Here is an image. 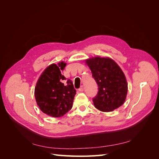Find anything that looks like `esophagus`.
<instances>
[{
    "label": "esophagus",
    "instance_id": "34e87169",
    "mask_svg": "<svg viewBox=\"0 0 159 159\" xmlns=\"http://www.w3.org/2000/svg\"><path fill=\"white\" fill-rule=\"evenodd\" d=\"M78 90H79V91H80V92H82V91H84V86H83V85H81V87H80V88Z\"/></svg>",
    "mask_w": 159,
    "mask_h": 159
}]
</instances>
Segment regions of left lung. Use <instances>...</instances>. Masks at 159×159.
<instances>
[{"label":"left lung","mask_w":159,"mask_h":159,"mask_svg":"<svg viewBox=\"0 0 159 159\" xmlns=\"http://www.w3.org/2000/svg\"><path fill=\"white\" fill-rule=\"evenodd\" d=\"M98 85V92L93 98L94 106L101 111L110 112L124 103L127 93V83L123 71L109 57H95L85 60Z\"/></svg>","instance_id":"1"}]
</instances>
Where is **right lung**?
<instances>
[{
  "instance_id": "add662e5",
  "label": "right lung",
  "mask_w": 159,
  "mask_h": 159,
  "mask_svg": "<svg viewBox=\"0 0 159 159\" xmlns=\"http://www.w3.org/2000/svg\"><path fill=\"white\" fill-rule=\"evenodd\" d=\"M66 64H52L45 69L38 79L34 95L37 105L43 113L54 117H60L68 113L72 107L76 90L71 80L61 75Z\"/></svg>"
}]
</instances>
